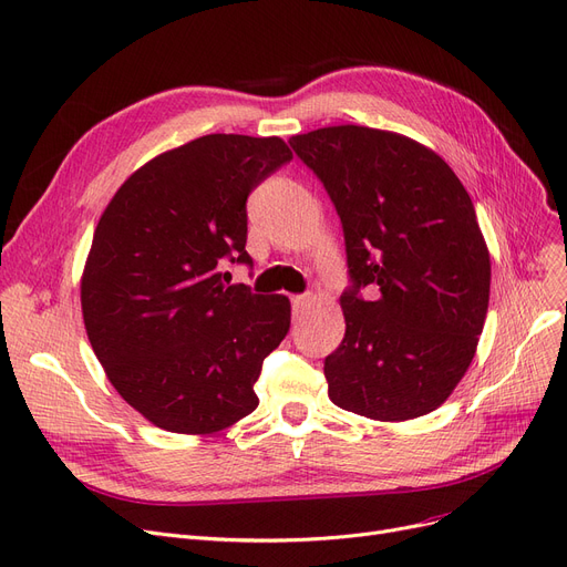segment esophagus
Instances as JSON below:
<instances>
[{
	"instance_id": "esophagus-1",
	"label": "esophagus",
	"mask_w": 567,
	"mask_h": 567,
	"mask_svg": "<svg viewBox=\"0 0 567 567\" xmlns=\"http://www.w3.org/2000/svg\"><path fill=\"white\" fill-rule=\"evenodd\" d=\"M310 306V297L308 293H301V297H291V312H293V317H299V315H303V310Z\"/></svg>"
}]
</instances>
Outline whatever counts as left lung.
Masks as SVG:
<instances>
[{"label": "left lung", "instance_id": "8db88e82", "mask_svg": "<svg viewBox=\"0 0 567 567\" xmlns=\"http://www.w3.org/2000/svg\"><path fill=\"white\" fill-rule=\"evenodd\" d=\"M289 145L324 185L348 252L344 338L324 359L329 399L378 422L429 414L471 365L488 308L491 261L471 196L445 159L401 134L340 125Z\"/></svg>", "mask_w": 567, "mask_h": 567}]
</instances>
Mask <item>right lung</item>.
<instances>
[{"label":"right lung","instance_id":"1","mask_svg":"<svg viewBox=\"0 0 567 567\" xmlns=\"http://www.w3.org/2000/svg\"><path fill=\"white\" fill-rule=\"evenodd\" d=\"M287 162L278 136L208 134L141 166L100 217L85 331L120 396L164 431L215 433L259 405L252 386L289 331V299L223 268L252 266L245 204Z\"/></svg>","mask_w":567,"mask_h":567}]
</instances>
